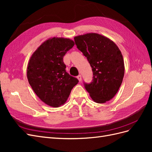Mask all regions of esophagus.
<instances>
[{
    "mask_svg": "<svg viewBox=\"0 0 152 152\" xmlns=\"http://www.w3.org/2000/svg\"><path fill=\"white\" fill-rule=\"evenodd\" d=\"M77 79H78V80H79V82H81V80H82V76H81L80 75H78V76L77 77Z\"/></svg>",
    "mask_w": 152,
    "mask_h": 152,
    "instance_id": "obj_1",
    "label": "esophagus"
}]
</instances>
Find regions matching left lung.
I'll return each instance as SVG.
<instances>
[{"label":"left lung","instance_id":"left-lung-1","mask_svg":"<svg viewBox=\"0 0 152 152\" xmlns=\"http://www.w3.org/2000/svg\"><path fill=\"white\" fill-rule=\"evenodd\" d=\"M74 40L93 72V82L85 84L91 98L98 103L112 99L120 88L125 71L120 49L113 41L96 33L75 36Z\"/></svg>","mask_w":152,"mask_h":152}]
</instances>
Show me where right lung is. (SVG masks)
<instances>
[{"instance_id":"right-lung-1","label":"right lung","mask_w":152,"mask_h":152,"mask_svg":"<svg viewBox=\"0 0 152 152\" xmlns=\"http://www.w3.org/2000/svg\"><path fill=\"white\" fill-rule=\"evenodd\" d=\"M75 45L63 37L49 38L41 44L29 59L26 75L32 89L44 103L54 108L65 104L77 79L66 72L63 56Z\"/></svg>"}]
</instances>
